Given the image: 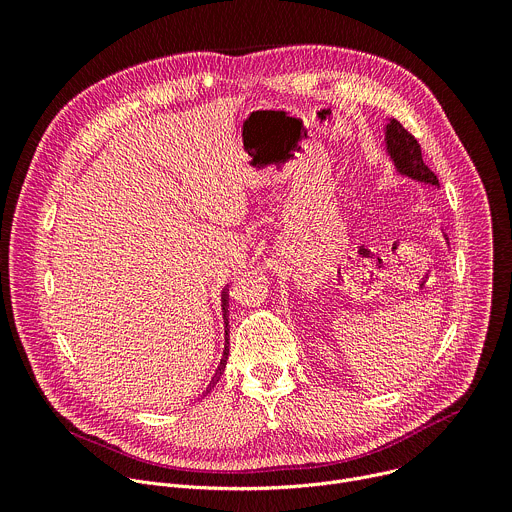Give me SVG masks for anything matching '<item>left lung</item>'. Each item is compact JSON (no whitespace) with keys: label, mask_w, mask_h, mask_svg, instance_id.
<instances>
[{"label":"left lung","mask_w":512,"mask_h":512,"mask_svg":"<svg viewBox=\"0 0 512 512\" xmlns=\"http://www.w3.org/2000/svg\"><path fill=\"white\" fill-rule=\"evenodd\" d=\"M387 148L401 174L433 186H440L437 176L423 164L421 145L417 143L415 135H411V131H407L397 119H389Z\"/></svg>","instance_id":"8db88e82"}]
</instances>
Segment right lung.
Here are the masks:
<instances>
[{"label": "right lung", "mask_w": 512, "mask_h": 512, "mask_svg": "<svg viewBox=\"0 0 512 512\" xmlns=\"http://www.w3.org/2000/svg\"><path fill=\"white\" fill-rule=\"evenodd\" d=\"M227 306H229V294H227V289H225V291H223V312H225V326H227L225 336H227V340H229V320H227V312H229V310H227ZM227 344H229V342H227ZM227 352H229V346H225V356H223V360H221V369H218V373H223V369H225L227 356H229ZM216 379H218V377H216ZM216 379H214V381H216ZM212 385H214V383H212Z\"/></svg>", "instance_id": "1"}]
</instances>
